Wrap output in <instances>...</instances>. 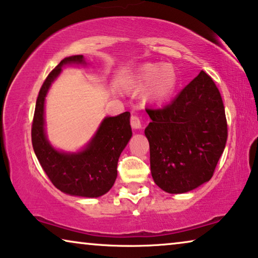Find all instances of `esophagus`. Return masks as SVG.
I'll use <instances>...</instances> for the list:
<instances>
[{
	"mask_svg": "<svg viewBox=\"0 0 258 258\" xmlns=\"http://www.w3.org/2000/svg\"><path fill=\"white\" fill-rule=\"evenodd\" d=\"M130 124L134 129H141L142 128V123H141V118L137 115H133L130 117Z\"/></svg>",
	"mask_w": 258,
	"mask_h": 258,
	"instance_id": "obj_1",
	"label": "esophagus"
}]
</instances>
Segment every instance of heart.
I'll return each instance as SVG.
<instances>
[{
  "mask_svg": "<svg viewBox=\"0 0 258 258\" xmlns=\"http://www.w3.org/2000/svg\"><path fill=\"white\" fill-rule=\"evenodd\" d=\"M137 90L147 87L146 98L151 102H163L174 93L177 75L170 64L148 63L141 67L134 81Z\"/></svg>",
  "mask_w": 258,
  "mask_h": 258,
  "instance_id": "b5f03b06",
  "label": "heart"
}]
</instances>
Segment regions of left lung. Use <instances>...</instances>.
<instances>
[{
    "instance_id": "left-lung-1",
    "label": "left lung",
    "mask_w": 258,
    "mask_h": 258,
    "mask_svg": "<svg viewBox=\"0 0 258 258\" xmlns=\"http://www.w3.org/2000/svg\"><path fill=\"white\" fill-rule=\"evenodd\" d=\"M147 112L154 182L169 194H183L209 181L228 137L223 101L213 79L202 70L171 103Z\"/></svg>"
}]
</instances>
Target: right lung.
Listing matches in <instances>:
<instances>
[{
	"mask_svg": "<svg viewBox=\"0 0 258 258\" xmlns=\"http://www.w3.org/2000/svg\"><path fill=\"white\" fill-rule=\"evenodd\" d=\"M86 63L83 55L62 59L42 84L35 107L31 142L41 167L52 184L73 196L100 197L114 185L119 155L132 137L130 112L105 117L86 149L76 154L61 153L51 147L44 133V100L50 84L63 66Z\"/></svg>",
	"mask_w": 258,
	"mask_h": 258,
	"instance_id": "add662e5",
	"label": "right lung"
}]
</instances>
